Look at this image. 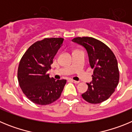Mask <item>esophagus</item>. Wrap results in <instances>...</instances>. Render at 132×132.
Wrapping results in <instances>:
<instances>
[{
    "label": "esophagus",
    "mask_w": 132,
    "mask_h": 132,
    "mask_svg": "<svg viewBox=\"0 0 132 132\" xmlns=\"http://www.w3.org/2000/svg\"><path fill=\"white\" fill-rule=\"evenodd\" d=\"M71 81L73 82H74V83L75 84H78L79 82V81H77V80H73V79H71Z\"/></svg>",
    "instance_id": "34e87169"
}]
</instances>
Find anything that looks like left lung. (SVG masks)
I'll use <instances>...</instances> for the list:
<instances>
[{"label":"left lung","instance_id":"1","mask_svg":"<svg viewBox=\"0 0 132 132\" xmlns=\"http://www.w3.org/2000/svg\"><path fill=\"white\" fill-rule=\"evenodd\" d=\"M72 41L86 49L90 65L94 69L93 80L87 83L88 89L82 97L91 104L106 101L115 91L120 78L118 61L114 53L106 44L91 37H77Z\"/></svg>","mask_w":132,"mask_h":132}]
</instances>
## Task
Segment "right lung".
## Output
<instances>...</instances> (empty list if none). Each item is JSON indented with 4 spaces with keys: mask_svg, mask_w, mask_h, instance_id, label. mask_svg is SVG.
I'll return each mask as SVG.
<instances>
[{
    "mask_svg": "<svg viewBox=\"0 0 132 132\" xmlns=\"http://www.w3.org/2000/svg\"><path fill=\"white\" fill-rule=\"evenodd\" d=\"M63 40V38H52L38 41L27 50L20 61V87L34 103L47 105L60 97L67 80L50 78L47 71Z\"/></svg>",
    "mask_w": 132,
    "mask_h": 132,
    "instance_id": "right-lung-1",
    "label": "right lung"
}]
</instances>
